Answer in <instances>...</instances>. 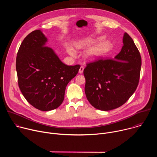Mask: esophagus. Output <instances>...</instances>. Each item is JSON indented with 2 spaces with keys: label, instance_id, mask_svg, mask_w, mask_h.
I'll list each match as a JSON object with an SVG mask.
<instances>
[{
  "label": "esophagus",
  "instance_id": "34e87169",
  "mask_svg": "<svg viewBox=\"0 0 157 157\" xmlns=\"http://www.w3.org/2000/svg\"><path fill=\"white\" fill-rule=\"evenodd\" d=\"M83 70H84V66H81V67H80V68H79V73H83Z\"/></svg>",
  "mask_w": 157,
  "mask_h": 157
}]
</instances>
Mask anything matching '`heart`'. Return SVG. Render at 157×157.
Masks as SVG:
<instances>
[{"label": "heart", "mask_w": 157, "mask_h": 157, "mask_svg": "<svg viewBox=\"0 0 157 157\" xmlns=\"http://www.w3.org/2000/svg\"><path fill=\"white\" fill-rule=\"evenodd\" d=\"M102 38H99L98 39H82L76 44V47L78 49L84 48L92 45V44L97 43L99 41L102 40ZM112 48H113V44L110 42L108 41H102L89 48L86 52L85 56L89 61H94L100 56H102L109 52ZM68 51L71 55H75V52L71 48H68Z\"/></svg>", "instance_id": "1"}]
</instances>
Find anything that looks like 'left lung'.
Segmentation results:
<instances>
[{
	"label": "left lung",
	"instance_id": "8db88e82",
	"mask_svg": "<svg viewBox=\"0 0 157 157\" xmlns=\"http://www.w3.org/2000/svg\"><path fill=\"white\" fill-rule=\"evenodd\" d=\"M124 45L114 59H98L84 69L86 98L95 108L110 110L125 104L138 86L142 58L132 38L125 33Z\"/></svg>",
	"mask_w": 157,
	"mask_h": 157
}]
</instances>
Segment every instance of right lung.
<instances>
[{
    "label": "right lung",
    "mask_w": 157,
    "mask_h": 157,
    "mask_svg": "<svg viewBox=\"0 0 157 157\" xmlns=\"http://www.w3.org/2000/svg\"><path fill=\"white\" fill-rule=\"evenodd\" d=\"M47 38L40 30L23 40L16 58L18 84L25 99L36 109L48 111L63 102L67 84L76 76L80 65L68 66L45 46Z\"/></svg>",
    "instance_id": "add662e5"
}]
</instances>
